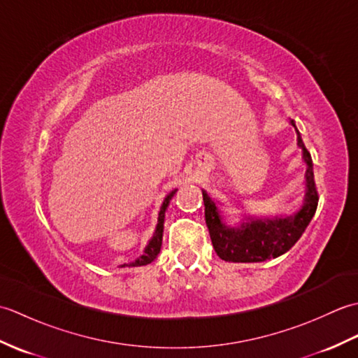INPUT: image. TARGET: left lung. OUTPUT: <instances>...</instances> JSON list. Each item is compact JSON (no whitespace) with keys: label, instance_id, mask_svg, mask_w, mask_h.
I'll list each match as a JSON object with an SVG mask.
<instances>
[{"label":"left lung","instance_id":"obj_1","mask_svg":"<svg viewBox=\"0 0 358 358\" xmlns=\"http://www.w3.org/2000/svg\"><path fill=\"white\" fill-rule=\"evenodd\" d=\"M291 124L295 129L296 144L301 148L303 159L308 166L305 175L306 195L299 212H295L294 215L275 218H248L246 222L243 220L238 226L231 227L223 223L215 201L206 191H203L204 218H206L212 246L224 262L257 263L283 255L299 241L315 214L318 194L314 181L313 158L305 148L294 120H291Z\"/></svg>","mask_w":358,"mask_h":358}]
</instances>
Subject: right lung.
Returning <instances> with one entry per match:
<instances>
[{
    "label": "right lung",
    "mask_w": 358,
    "mask_h": 358,
    "mask_svg": "<svg viewBox=\"0 0 358 358\" xmlns=\"http://www.w3.org/2000/svg\"><path fill=\"white\" fill-rule=\"evenodd\" d=\"M175 192H177V189H175V191H172L169 195L166 196L163 204H162V208H159V212H158V223H157V227H155V232H154V235H152V238L149 240L148 246L144 248L143 255L136 258L135 262L129 263V264H123V266H129V268H131V266H144V264H149V263H152V262L155 260L157 255L159 254V249H162L163 227H164V226H163V224H164V212H166L167 206H169V203H171V200H172V196H173Z\"/></svg>",
    "instance_id": "add662e5"
}]
</instances>
